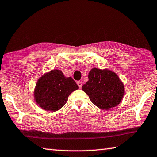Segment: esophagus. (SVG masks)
<instances>
[{
	"label": "esophagus",
	"mask_w": 157,
	"mask_h": 157,
	"mask_svg": "<svg viewBox=\"0 0 157 157\" xmlns=\"http://www.w3.org/2000/svg\"><path fill=\"white\" fill-rule=\"evenodd\" d=\"M77 84H78V86L79 87V88H82V82H80V81H78V82H77Z\"/></svg>",
	"instance_id": "34e87169"
}]
</instances>
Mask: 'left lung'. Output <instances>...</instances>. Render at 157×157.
<instances>
[{
    "label": "left lung",
    "mask_w": 157,
    "mask_h": 157,
    "mask_svg": "<svg viewBox=\"0 0 157 157\" xmlns=\"http://www.w3.org/2000/svg\"><path fill=\"white\" fill-rule=\"evenodd\" d=\"M82 90L92 103L105 110L118 105L124 94L123 82L115 73L96 68L89 72V81L82 86Z\"/></svg>",
    "instance_id": "obj_1"
}]
</instances>
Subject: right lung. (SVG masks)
<instances>
[{
    "label": "right lung",
    "mask_w": 157,
    "mask_h": 157,
    "mask_svg": "<svg viewBox=\"0 0 157 157\" xmlns=\"http://www.w3.org/2000/svg\"><path fill=\"white\" fill-rule=\"evenodd\" d=\"M79 86L72 78H66L59 70H52L37 81L34 99L43 109L55 111L60 109L71 93Z\"/></svg>",
    "instance_id": "add662e5"
}]
</instances>
